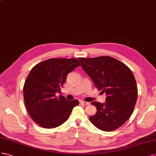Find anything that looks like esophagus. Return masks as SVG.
I'll return each instance as SVG.
<instances>
[{"label":"esophagus","mask_w":156,"mask_h":156,"mask_svg":"<svg viewBox=\"0 0 156 156\" xmlns=\"http://www.w3.org/2000/svg\"><path fill=\"white\" fill-rule=\"evenodd\" d=\"M80 103H82V104H83V105H90V103H88V102H86V101H81Z\"/></svg>","instance_id":"obj_1"}]
</instances>
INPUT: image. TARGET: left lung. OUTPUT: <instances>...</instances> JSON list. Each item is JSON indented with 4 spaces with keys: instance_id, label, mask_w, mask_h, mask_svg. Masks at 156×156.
Returning <instances> with one entry per match:
<instances>
[{
    "instance_id": "8db88e82",
    "label": "left lung",
    "mask_w": 156,
    "mask_h": 156,
    "mask_svg": "<svg viewBox=\"0 0 156 156\" xmlns=\"http://www.w3.org/2000/svg\"><path fill=\"white\" fill-rule=\"evenodd\" d=\"M78 59L98 90L107 95L105 103L92 102L97 112L90 121L102 131L117 129L129 118L136 102L138 90L132 71L110 56Z\"/></svg>"
}]
</instances>
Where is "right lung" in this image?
Here are the masks:
<instances>
[{
	"label": "right lung",
	"instance_id": "right-lung-1",
	"mask_svg": "<svg viewBox=\"0 0 156 156\" xmlns=\"http://www.w3.org/2000/svg\"><path fill=\"white\" fill-rule=\"evenodd\" d=\"M77 59L52 58L41 62L31 69L23 86L25 107L30 117L42 127L51 129L68 119L77 100L57 98L69 73L80 66Z\"/></svg>",
	"mask_w": 156,
	"mask_h": 156
}]
</instances>
